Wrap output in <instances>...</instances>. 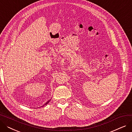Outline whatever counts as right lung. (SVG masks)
<instances>
[{
    "label": "right lung",
    "instance_id": "right-lung-1",
    "mask_svg": "<svg viewBox=\"0 0 132 132\" xmlns=\"http://www.w3.org/2000/svg\"><path fill=\"white\" fill-rule=\"evenodd\" d=\"M50 100H48V101H47V102H46V103H45V104H44V105H43V106H44V105H46V104H47V103H49V102H50ZM40 107H42V106H40Z\"/></svg>",
    "mask_w": 132,
    "mask_h": 132
}]
</instances>
